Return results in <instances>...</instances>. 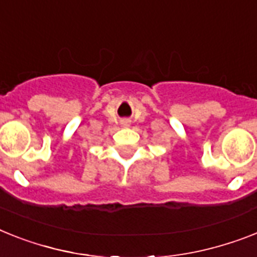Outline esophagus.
I'll use <instances>...</instances> for the list:
<instances>
[{"instance_id":"34e87169","label":"esophagus","mask_w":257,"mask_h":257,"mask_svg":"<svg viewBox=\"0 0 257 257\" xmlns=\"http://www.w3.org/2000/svg\"><path fill=\"white\" fill-rule=\"evenodd\" d=\"M125 124H126V121H125Z\"/></svg>"}]
</instances>
